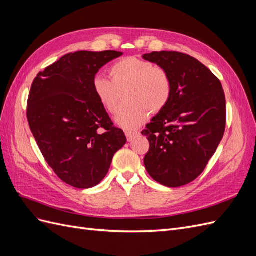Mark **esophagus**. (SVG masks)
Returning <instances> with one entry per match:
<instances>
[{
  "instance_id": "1",
  "label": "esophagus",
  "mask_w": 256,
  "mask_h": 256,
  "mask_svg": "<svg viewBox=\"0 0 256 256\" xmlns=\"http://www.w3.org/2000/svg\"><path fill=\"white\" fill-rule=\"evenodd\" d=\"M125 134H126L127 140H128L129 142H131L136 136H138V131H134V132H132V131H126Z\"/></svg>"
}]
</instances>
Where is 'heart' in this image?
<instances>
[{
  "instance_id": "heart-1",
  "label": "heart",
  "mask_w": 256,
  "mask_h": 256,
  "mask_svg": "<svg viewBox=\"0 0 256 256\" xmlns=\"http://www.w3.org/2000/svg\"><path fill=\"white\" fill-rule=\"evenodd\" d=\"M109 72L111 79L102 74L94 76L92 88L99 104L110 114L118 111L120 92L127 90V104L115 118V122L122 129L130 131L141 126L150 112H161L171 100V76L152 62L136 56L124 58L111 65Z\"/></svg>"
}]
</instances>
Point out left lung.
Instances as JSON below:
<instances>
[{
    "mask_svg": "<svg viewBox=\"0 0 256 256\" xmlns=\"http://www.w3.org/2000/svg\"><path fill=\"white\" fill-rule=\"evenodd\" d=\"M143 58L166 69L173 92L168 106L147 124L146 171L170 188L203 173L222 140L226 124V95L220 80L196 58L176 51H154Z\"/></svg>",
    "mask_w": 256,
    "mask_h": 256,
    "instance_id": "obj_1",
    "label": "left lung"
}]
</instances>
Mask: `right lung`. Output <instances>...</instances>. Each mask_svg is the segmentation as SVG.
<instances>
[{
	"label": "right lung",
	"mask_w": 256,
	"mask_h": 256,
	"mask_svg": "<svg viewBox=\"0 0 256 256\" xmlns=\"http://www.w3.org/2000/svg\"><path fill=\"white\" fill-rule=\"evenodd\" d=\"M118 51H76L46 67L34 79L26 118L44 160L74 188L98 184L114 154L126 143L97 100L92 81Z\"/></svg>",
	"instance_id": "obj_1"
}]
</instances>
